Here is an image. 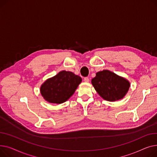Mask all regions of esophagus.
Returning <instances> with one entry per match:
<instances>
[{
    "mask_svg": "<svg viewBox=\"0 0 157 157\" xmlns=\"http://www.w3.org/2000/svg\"><path fill=\"white\" fill-rule=\"evenodd\" d=\"M84 82H89V79L88 77H85V78H84Z\"/></svg>",
    "mask_w": 157,
    "mask_h": 157,
    "instance_id": "esophagus-1",
    "label": "esophagus"
}]
</instances>
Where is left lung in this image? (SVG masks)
Here are the masks:
<instances>
[{
	"mask_svg": "<svg viewBox=\"0 0 157 157\" xmlns=\"http://www.w3.org/2000/svg\"><path fill=\"white\" fill-rule=\"evenodd\" d=\"M92 84L98 93L109 101L123 98L130 87L128 81L109 70L98 72L92 79Z\"/></svg>",
	"mask_w": 157,
	"mask_h": 157,
	"instance_id": "obj_1",
	"label": "left lung"
}]
</instances>
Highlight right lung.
I'll return each mask as SVG.
<instances>
[{
    "mask_svg": "<svg viewBox=\"0 0 157 157\" xmlns=\"http://www.w3.org/2000/svg\"><path fill=\"white\" fill-rule=\"evenodd\" d=\"M81 82L80 77L63 70L46 80L40 87V93L49 103H63L73 94Z\"/></svg>",
    "mask_w": 157,
    "mask_h": 157,
    "instance_id": "add662e5",
    "label": "right lung"
}]
</instances>
